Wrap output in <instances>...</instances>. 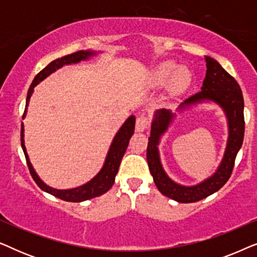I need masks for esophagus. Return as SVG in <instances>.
Wrapping results in <instances>:
<instances>
[{"instance_id":"esophagus-1","label":"esophagus","mask_w":257,"mask_h":257,"mask_svg":"<svg viewBox=\"0 0 257 257\" xmlns=\"http://www.w3.org/2000/svg\"><path fill=\"white\" fill-rule=\"evenodd\" d=\"M150 126V119L145 117V115H140L137 118L136 121V130L138 132H144Z\"/></svg>"}]
</instances>
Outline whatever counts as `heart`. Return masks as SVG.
I'll list each match as a JSON object with an SVG mask.
<instances>
[{
  "label": "heart",
  "instance_id": "1",
  "mask_svg": "<svg viewBox=\"0 0 257 257\" xmlns=\"http://www.w3.org/2000/svg\"><path fill=\"white\" fill-rule=\"evenodd\" d=\"M173 62H164L157 66L152 72V82L157 86H164L171 80V87L175 92H182L191 85L192 77L187 69L177 70Z\"/></svg>",
  "mask_w": 257,
  "mask_h": 257
}]
</instances>
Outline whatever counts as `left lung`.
Masks as SVG:
<instances>
[{
  "mask_svg": "<svg viewBox=\"0 0 257 257\" xmlns=\"http://www.w3.org/2000/svg\"><path fill=\"white\" fill-rule=\"evenodd\" d=\"M206 77L201 91L189 97L179 105L177 112L188 110L202 103H214L221 107L227 118L228 139L223 158L215 172L196 185L185 186L178 184L168 177L161 164L159 144L160 139L177 117L175 112L160 108L154 112L151 137L147 145V164L154 184L161 194L181 203L196 202L219 191L230 178L234 168L235 158L240 151L244 136L243 96L236 80L224 70L215 59L205 56Z\"/></svg>",
  "mask_w": 257,
  "mask_h": 257,
  "instance_id": "obj_1",
  "label": "left lung"
}]
</instances>
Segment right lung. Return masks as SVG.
<instances>
[{"label": "right lung", "mask_w": 257, "mask_h": 257, "mask_svg": "<svg viewBox=\"0 0 257 257\" xmlns=\"http://www.w3.org/2000/svg\"><path fill=\"white\" fill-rule=\"evenodd\" d=\"M98 54H99V52L92 51V50H85V51L80 50V51L75 52V54L55 59V61H52L48 66H45V68L42 70L36 77H35V79L33 80V83H31L29 90H28L26 110H24L23 118L26 117L30 98L34 93L35 86H36L38 83L47 78L48 76H50L52 72L56 71V70L63 68L64 65L77 64V63L82 61H87V59H90L91 57H94V56H97ZM135 125H136V117L132 114L126 119L124 124L121 125V127L119 128V131L115 133L114 138L111 143L110 149H108L106 158H105L104 165L103 167H101V170L98 172V173L94 175L90 181H87L86 184L78 186V187H75V188H70V189H57V188L50 187V186L45 184V182L38 177V174L36 173V171H35V168L30 163L26 145H24L23 122H22V127H21V146H22L24 156H26L27 164H28V167H29L31 177H33L35 182H36L38 187H40L42 191L47 192L49 194L56 196V198L64 200V201L82 202V201H85V200L93 199L96 198V196L104 194V193H106L108 189L112 187V185H113L114 182L115 175L118 173L119 166H120V161L126 152V149H127L128 146L130 139H131L132 135L135 133Z\"/></svg>", "instance_id": "add662e5"}]
</instances>
